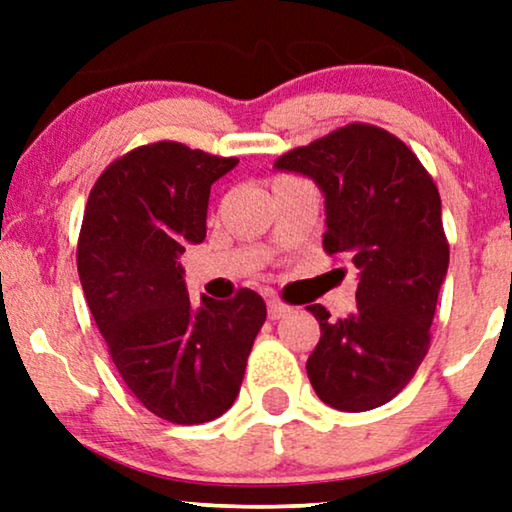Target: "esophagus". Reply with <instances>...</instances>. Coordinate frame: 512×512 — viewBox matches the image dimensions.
<instances>
[{
  "mask_svg": "<svg viewBox=\"0 0 512 512\" xmlns=\"http://www.w3.org/2000/svg\"><path fill=\"white\" fill-rule=\"evenodd\" d=\"M267 310H269V317H272V320H279V317H284L291 308L281 301H276V298H272V301H267Z\"/></svg>",
  "mask_w": 512,
  "mask_h": 512,
  "instance_id": "1",
  "label": "esophagus"
}]
</instances>
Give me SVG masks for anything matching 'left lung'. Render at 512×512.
I'll return each mask as SVG.
<instances>
[{
  "label": "left lung",
  "instance_id": "8db88e82",
  "mask_svg": "<svg viewBox=\"0 0 512 512\" xmlns=\"http://www.w3.org/2000/svg\"><path fill=\"white\" fill-rule=\"evenodd\" d=\"M308 175L325 195L327 255L358 269L356 310L320 322L308 378L317 397L339 411H368L407 387L431 344L450 248L438 187L395 134L346 125L274 163Z\"/></svg>",
  "mask_w": 512,
  "mask_h": 512
}]
</instances>
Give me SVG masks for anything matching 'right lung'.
Wrapping results in <instances>:
<instances>
[{"mask_svg": "<svg viewBox=\"0 0 512 512\" xmlns=\"http://www.w3.org/2000/svg\"><path fill=\"white\" fill-rule=\"evenodd\" d=\"M236 166L156 142L110 163L88 195L76 248L86 303L125 385L170 424L231 409L267 317L250 289L195 308L182 279L180 255L207 238L211 185Z\"/></svg>", "mask_w": 512, "mask_h": 512, "instance_id": "right-lung-1", "label": "right lung"}]
</instances>
